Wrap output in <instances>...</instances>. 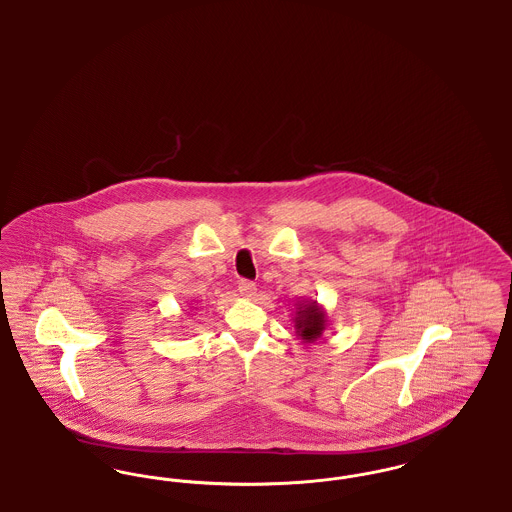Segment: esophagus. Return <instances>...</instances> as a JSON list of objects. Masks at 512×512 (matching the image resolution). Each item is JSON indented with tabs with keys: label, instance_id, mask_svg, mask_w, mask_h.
Wrapping results in <instances>:
<instances>
[{
	"label": "esophagus",
	"instance_id": "obj_1",
	"mask_svg": "<svg viewBox=\"0 0 512 512\" xmlns=\"http://www.w3.org/2000/svg\"><path fill=\"white\" fill-rule=\"evenodd\" d=\"M238 290H240V293H242L244 297H253L255 292H257V286H255L251 280H242V282L238 284Z\"/></svg>",
	"mask_w": 512,
	"mask_h": 512
}]
</instances>
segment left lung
Returning <instances> with one entry per match:
<instances>
[{
  "instance_id": "1",
  "label": "left lung",
  "mask_w": 512,
  "mask_h": 512,
  "mask_svg": "<svg viewBox=\"0 0 512 512\" xmlns=\"http://www.w3.org/2000/svg\"><path fill=\"white\" fill-rule=\"evenodd\" d=\"M295 334L307 343L317 341L328 326V317L317 301H301L295 311Z\"/></svg>"
}]
</instances>
